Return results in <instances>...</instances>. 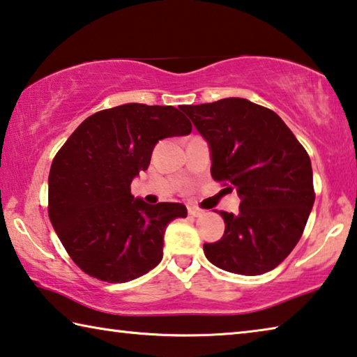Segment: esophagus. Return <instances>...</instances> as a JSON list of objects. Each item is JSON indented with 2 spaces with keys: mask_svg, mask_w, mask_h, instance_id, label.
<instances>
[{
  "mask_svg": "<svg viewBox=\"0 0 357 357\" xmlns=\"http://www.w3.org/2000/svg\"><path fill=\"white\" fill-rule=\"evenodd\" d=\"M204 213H206V212H204V210H202V208H199V207H195V206L188 207V215H190V217H192V218L202 217Z\"/></svg>",
  "mask_w": 357,
  "mask_h": 357,
  "instance_id": "esophagus-1",
  "label": "esophagus"
}]
</instances>
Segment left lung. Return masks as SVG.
<instances>
[{"instance_id":"obj_1","label":"left lung","mask_w":357,"mask_h":357,"mask_svg":"<svg viewBox=\"0 0 357 357\" xmlns=\"http://www.w3.org/2000/svg\"><path fill=\"white\" fill-rule=\"evenodd\" d=\"M212 151L213 180L236 188L238 212H220L225 234L204 243L223 271L261 275L301 241L314 202L310 156L273 110L243 98L183 106Z\"/></svg>"}]
</instances>
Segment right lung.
<instances>
[{
	"label": "right lung",
	"instance_id": "add662e5",
	"mask_svg": "<svg viewBox=\"0 0 357 357\" xmlns=\"http://www.w3.org/2000/svg\"><path fill=\"white\" fill-rule=\"evenodd\" d=\"M172 106L123 104L82 121L52 161L49 218L71 259L90 277L125 283L162 259V236L186 217L178 202L134 199L131 182L158 140L191 132Z\"/></svg>",
	"mask_w": 357,
	"mask_h": 357
}]
</instances>
